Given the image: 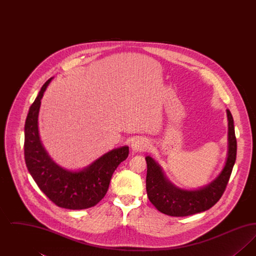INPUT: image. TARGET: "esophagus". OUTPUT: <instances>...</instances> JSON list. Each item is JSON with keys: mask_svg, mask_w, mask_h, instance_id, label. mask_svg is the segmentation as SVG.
Segmentation results:
<instances>
[{"mask_svg": "<svg viewBox=\"0 0 256 256\" xmlns=\"http://www.w3.org/2000/svg\"><path fill=\"white\" fill-rule=\"evenodd\" d=\"M148 148V143L145 138L138 137L132 143V148L134 152H144Z\"/></svg>", "mask_w": 256, "mask_h": 256, "instance_id": "obj_1", "label": "esophagus"}]
</instances>
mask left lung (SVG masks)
Masks as SVG:
<instances>
[{"label": "left lung", "instance_id": "8db88e82", "mask_svg": "<svg viewBox=\"0 0 256 256\" xmlns=\"http://www.w3.org/2000/svg\"><path fill=\"white\" fill-rule=\"evenodd\" d=\"M228 121V152L226 165L218 178L198 190H184L176 187L166 178L158 164L146 156V194L150 202L160 212L184 217L204 212L215 206L224 194L236 160L237 141L230 111L226 110Z\"/></svg>", "mask_w": 256, "mask_h": 256}]
</instances>
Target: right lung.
I'll return each instance as SVG.
<instances>
[{
	"instance_id": "add662e5",
	"label": "right lung",
	"mask_w": 256,
	"mask_h": 256,
	"mask_svg": "<svg viewBox=\"0 0 256 256\" xmlns=\"http://www.w3.org/2000/svg\"><path fill=\"white\" fill-rule=\"evenodd\" d=\"M50 80L52 78L42 86L26 119V165L37 186L56 206L72 210L86 209L96 206L106 196L114 170L128 156V146L110 150L84 170L73 172L56 165L42 146L38 132L41 98Z\"/></svg>"
}]
</instances>
